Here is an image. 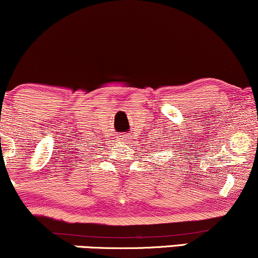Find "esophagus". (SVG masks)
<instances>
[{
	"label": "esophagus",
	"mask_w": 258,
	"mask_h": 258,
	"mask_svg": "<svg viewBox=\"0 0 258 258\" xmlns=\"http://www.w3.org/2000/svg\"><path fill=\"white\" fill-rule=\"evenodd\" d=\"M127 139H128L127 136H121V141H127Z\"/></svg>",
	"instance_id": "1"
}]
</instances>
